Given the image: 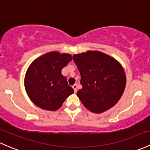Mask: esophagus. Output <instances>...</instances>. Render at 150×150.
<instances>
[{"instance_id": "34e87169", "label": "esophagus", "mask_w": 150, "mask_h": 150, "mask_svg": "<svg viewBox=\"0 0 150 150\" xmlns=\"http://www.w3.org/2000/svg\"><path fill=\"white\" fill-rule=\"evenodd\" d=\"M72 88L74 89V91H75V93H76L77 92V85L74 84L73 86H72Z\"/></svg>"}]
</instances>
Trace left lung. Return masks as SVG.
I'll list each match as a JSON object with an SVG mask.
<instances>
[{
    "instance_id": "left-lung-1",
    "label": "left lung",
    "mask_w": 150,
    "mask_h": 150,
    "mask_svg": "<svg viewBox=\"0 0 150 150\" xmlns=\"http://www.w3.org/2000/svg\"><path fill=\"white\" fill-rule=\"evenodd\" d=\"M80 73L82 88L77 93L84 106L100 113L121 98L126 86V74L121 64L109 55L88 51L72 56Z\"/></svg>"
}]
</instances>
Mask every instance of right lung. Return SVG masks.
Returning a JSON list of instances; mask_svg holds the SVG:
<instances>
[{
	"label": "right lung",
	"mask_w": 150,
	"mask_h": 150,
	"mask_svg": "<svg viewBox=\"0 0 150 150\" xmlns=\"http://www.w3.org/2000/svg\"><path fill=\"white\" fill-rule=\"evenodd\" d=\"M71 60L70 54L50 52L31 62L25 75L24 86L29 98L36 105L55 111L73 93L74 90L61 73Z\"/></svg>",
	"instance_id": "add662e5"
}]
</instances>
